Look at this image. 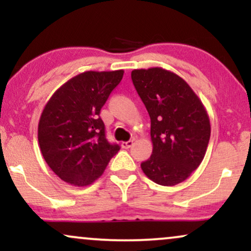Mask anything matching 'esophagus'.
Instances as JSON below:
<instances>
[{
    "mask_svg": "<svg viewBox=\"0 0 251 251\" xmlns=\"http://www.w3.org/2000/svg\"><path fill=\"white\" fill-rule=\"evenodd\" d=\"M132 145H133V140H128V142H123L122 143V148L123 149H129Z\"/></svg>",
    "mask_w": 251,
    "mask_h": 251,
    "instance_id": "obj_1",
    "label": "esophagus"
}]
</instances>
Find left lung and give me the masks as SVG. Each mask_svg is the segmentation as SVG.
Wrapping results in <instances>:
<instances>
[{
	"label": "left lung",
	"instance_id": "1",
	"mask_svg": "<svg viewBox=\"0 0 251 251\" xmlns=\"http://www.w3.org/2000/svg\"><path fill=\"white\" fill-rule=\"evenodd\" d=\"M132 81L151 119L152 155L142 163L149 179L174 186L204 159L211 133L203 102L188 82L162 67L134 70Z\"/></svg>",
	"mask_w": 251,
	"mask_h": 251
}]
</instances>
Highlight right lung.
<instances>
[{
	"instance_id": "add662e5",
	"label": "right lung",
	"mask_w": 251,
	"mask_h": 251,
	"mask_svg": "<svg viewBox=\"0 0 251 251\" xmlns=\"http://www.w3.org/2000/svg\"><path fill=\"white\" fill-rule=\"evenodd\" d=\"M124 71H87L54 92L43 107L37 139L46 163L63 181L87 186L105 171L119 145L109 144L100 109Z\"/></svg>"
}]
</instances>
